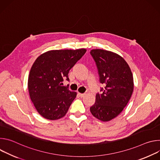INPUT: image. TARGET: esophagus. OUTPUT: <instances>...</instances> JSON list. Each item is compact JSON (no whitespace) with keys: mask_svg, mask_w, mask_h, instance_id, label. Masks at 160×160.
<instances>
[{"mask_svg":"<svg viewBox=\"0 0 160 160\" xmlns=\"http://www.w3.org/2000/svg\"><path fill=\"white\" fill-rule=\"evenodd\" d=\"M78 94L79 95V96H80V98H83V97L85 95V94H82V93H79V92L78 93Z\"/></svg>","mask_w":160,"mask_h":160,"instance_id":"esophagus-1","label":"esophagus"}]
</instances>
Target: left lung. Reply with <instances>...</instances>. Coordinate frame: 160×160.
Instances as JSON below:
<instances>
[{
    "instance_id": "1",
    "label": "left lung",
    "mask_w": 160,
    "mask_h": 160,
    "mask_svg": "<svg viewBox=\"0 0 160 160\" xmlns=\"http://www.w3.org/2000/svg\"><path fill=\"white\" fill-rule=\"evenodd\" d=\"M100 83L105 85L96 96V102L90 108L92 115L102 122L117 117L128 102L133 90L130 68L120 55L103 49H92Z\"/></svg>"
}]
</instances>
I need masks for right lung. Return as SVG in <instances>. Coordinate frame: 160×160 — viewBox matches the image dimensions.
<instances>
[{"label": "right lung", "instance_id": "1", "mask_svg": "<svg viewBox=\"0 0 160 160\" xmlns=\"http://www.w3.org/2000/svg\"><path fill=\"white\" fill-rule=\"evenodd\" d=\"M87 50H52L38 56L33 64L28 80L30 99L40 115L55 120L65 116L77 96L62 86L68 73Z\"/></svg>", "mask_w": 160, "mask_h": 160}]
</instances>
